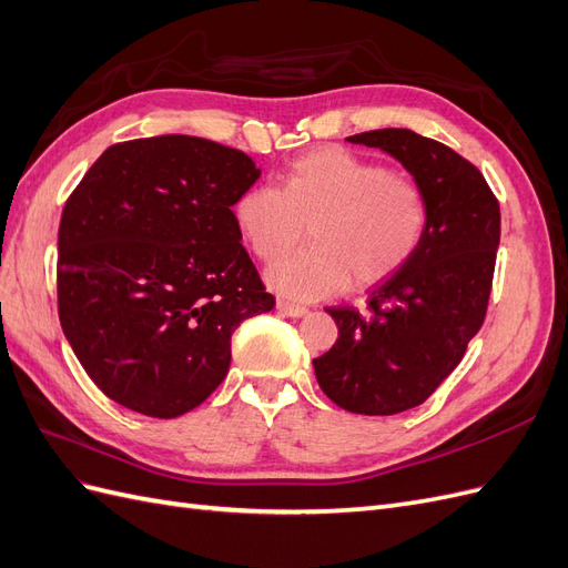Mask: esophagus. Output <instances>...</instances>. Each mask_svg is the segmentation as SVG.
I'll return each mask as SVG.
<instances>
[{
    "mask_svg": "<svg viewBox=\"0 0 568 568\" xmlns=\"http://www.w3.org/2000/svg\"><path fill=\"white\" fill-rule=\"evenodd\" d=\"M277 311H280L282 315H286V317H303V315L307 313V307L280 298V301H277Z\"/></svg>",
    "mask_w": 568,
    "mask_h": 568,
    "instance_id": "obj_1",
    "label": "esophagus"
}]
</instances>
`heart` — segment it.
<instances>
[{"label":"heart","mask_w":568,"mask_h":568,"mask_svg":"<svg viewBox=\"0 0 568 568\" xmlns=\"http://www.w3.org/2000/svg\"><path fill=\"white\" fill-rule=\"evenodd\" d=\"M234 225L261 263L296 251L311 230L313 248L270 270L284 296L311 301L395 277L432 230V196L412 175L343 146L294 159L282 186L253 184L234 201Z\"/></svg>","instance_id":"heart-1"}]
</instances>
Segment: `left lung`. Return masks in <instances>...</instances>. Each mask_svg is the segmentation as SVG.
Here are the masks:
<instances>
[{"instance_id": "8db88e82", "label": "left lung", "mask_w": 568, "mask_h": 568, "mask_svg": "<svg viewBox=\"0 0 568 568\" xmlns=\"http://www.w3.org/2000/svg\"><path fill=\"white\" fill-rule=\"evenodd\" d=\"M348 142L384 149L426 186L432 230L395 277L369 288L367 311L326 307L338 338L313 365L320 388L338 407L398 415L443 384L486 320L500 203L474 163L428 136L386 128Z\"/></svg>"}]
</instances>
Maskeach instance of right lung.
<instances>
[{
	"instance_id": "right-lung-1",
	"label": "right lung",
	"mask_w": 568,
	"mask_h": 568,
	"mask_svg": "<svg viewBox=\"0 0 568 568\" xmlns=\"http://www.w3.org/2000/svg\"><path fill=\"white\" fill-rule=\"evenodd\" d=\"M261 178L244 151L186 134L109 146L63 205V334L111 400L173 419L227 376L232 334L270 313L232 205Z\"/></svg>"
}]
</instances>
